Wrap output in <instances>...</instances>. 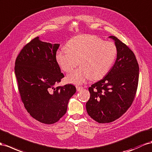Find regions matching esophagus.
Here are the masks:
<instances>
[{
  "instance_id": "1",
  "label": "esophagus",
  "mask_w": 152,
  "mask_h": 152,
  "mask_svg": "<svg viewBox=\"0 0 152 152\" xmlns=\"http://www.w3.org/2000/svg\"><path fill=\"white\" fill-rule=\"evenodd\" d=\"M83 88V87H78V86H76V90L77 91H80L81 90H82Z\"/></svg>"
}]
</instances>
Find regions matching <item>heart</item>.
Returning <instances> with one entry per match:
<instances>
[{"instance_id":"b5f03b06","label":"heart","mask_w":152,"mask_h":152,"mask_svg":"<svg viewBox=\"0 0 152 152\" xmlns=\"http://www.w3.org/2000/svg\"><path fill=\"white\" fill-rule=\"evenodd\" d=\"M66 49L58 50L56 60L64 71L68 72L81 67L67 76L68 82L81 85L89 79L99 80L110 71L115 60L118 49L114 43L104 42L100 38L89 34L73 37L66 44Z\"/></svg>"}]
</instances>
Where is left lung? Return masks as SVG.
I'll list each match as a JSON object with an SVG mask.
<instances>
[{"instance_id": "left-lung-1", "label": "left lung", "mask_w": 152, "mask_h": 152, "mask_svg": "<svg viewBox=\"0 0 152 152\" xmlns=\"http://www.w3.org/2000/svg\"><path fill=\"white\" fill-rule=\"evenodd\" d=\"M118 49L113 67L102 80L88 88L90 99L86 109L99 123L120 118L133 102L139 81V65L134 53L115 37L110 36Z\"/></svg>"}]
</instances>
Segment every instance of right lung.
I'll return each instance as SVG.
<instances>
[{
    "label": "right lung",
    "mask_w": 152,
    "mask_h": 152,
    "mask_svg": "<svg viewBox=\"0 0 152 152\" xmlns=\"http://www.w3.org/2000/svg\"><path fill=\"white\" fill-rule=\"evenodd\" d=\"M59 46L36 37L23 48L15 61V72L25 108L33 118L48 124L65 115L76 91L71 84L54 87L64 77L56 60Z\"/></svg>",
    "instance_id": "1"
}]
</instances>
